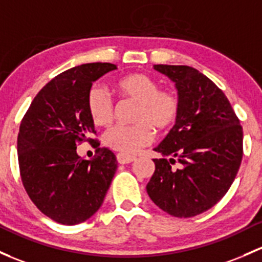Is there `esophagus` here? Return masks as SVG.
<instances>
[{
    "instance_id": "34e87169",
    "label": "esophagus",
    "mask_w": 262,
    "mask_h": 262,
    "mask_svg": "<svg viewBox=\"0 0 262 262\" xmlns=\"http://www.w3.org/2000/svg\"><path fill=\"white\" fill-rule=\"evenodd\" d=\"M117 159L120 164H126V163H132V162L136 161V157L128 156V154H124V153H118Z\"/></svg>"
}]
</instances>
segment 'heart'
Returning <instances> with one entry per match:
<instances>
[{"label": "heart", "mask_w": 262, "mask_h": 262, "mask_svg": "<svg viewBox=\"0 0 262 262\" xmlns=\"http://www.w3.org/2000/svg\"><path fill=\"white\" fill-rule=\"evenodd\" d=\"M118 89L124 98L138 104L133 125H117L104 134L109 148L123 153H136L153 140L154 130L172 128L180 115V100L170 90H161L154 79L134 73L118 80ZM86 108L93 123L106 126L114 115V101L108 90L94 85L88 93Z\"/></svg>", "instance_id": "b5f03b06"}]
</instances>
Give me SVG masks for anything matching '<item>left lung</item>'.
Wrapping results in <instances>:
<instances>
[{
  "label": "left lung",
  "mask_w": 262,
  "mask_h": 262,
  "mask_svg": "<svg viewBox=\"0 0 262 262\" xmlns=\"http://www.w3.org/2000/svg\"><path fill=\"white\" fill-rule=\"evenodd\" d=\"M174 82L180 115L158 147L147 184L150 200L180 219L213 207L235 181L242 159V126L221 89L184 65H154ZM178 161L180 167L172 164Z\"/></svg>",
  "instance_id": "obj_1"
}]
</instances>
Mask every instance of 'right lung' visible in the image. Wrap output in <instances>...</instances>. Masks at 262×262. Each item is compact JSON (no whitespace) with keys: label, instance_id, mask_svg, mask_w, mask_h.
<instances>
[{"label":"right lung","instance_id":"right-lung-1","mask_svg":"<svg viewBox=\"0 0 262 262\" xmlns=\"http://www.w3.org/2000/svg\"><path fill=\"white\" fill-rule=\"evenodd\" d=\"M117 65L92 62L55 76L38 92L25 114L17 138L18 166L27 194L54 221L78 225L100 208L117 170L109 149L92 161L81 158L76 145L96 142L86 108L93 82Z\"/></svg>","mask_w":262,"mask_h":262}]
</instances>
